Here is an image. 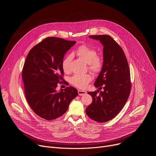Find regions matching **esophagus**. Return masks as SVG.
Here are the masks:
<instances>
[{
  "instance_id": "34e87169",
  "label": "esophagus",
  "mask_w": 156,
  "mask_h": 156,
  "mask_svg": "<svg viewBox=\"0 0 156 156\" xmlns=\"http://www.w3.org/2000/svg\"><path fill=\"white\" fill-rule=\"evenodd\" d=\"M78 92L79 96H83V95H84V94H86V91H82V90H79L78 91Z\"/></svg>"
}]
</instances>
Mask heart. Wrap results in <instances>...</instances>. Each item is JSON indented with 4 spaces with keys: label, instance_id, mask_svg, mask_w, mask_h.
Segmentation results:
<instances>
[{
    "label": "heart",
    "instance_id": "heart-1",
    "mask_svg": "<svg viewBox=\"0 0 156 156\" xmlns=\"http://www.w3.org/2000/svg\"><path fill=\"white\" fill-rule=\"evenodd\" d=\"M76 54L82 58L86 63H88V68L94 74L99 73L103 67V59L98 55L97 51L91 47L86 45H81L76 50ZM73 54L66 55L63 59L62 62V69L65 73L70 72L71 62L73 59ZM93 79L92 75L90 73L84 75H74L70 78V82L74 86L80 88L84 89L87 87L89 83H90Z\"/></svg>",
    "mask_w": 156,
    "mask_h": 156
}]
</instances>
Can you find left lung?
Masks as SVG:
<instances>
[{"instance_id": "8db88e82", "label": "left lung", "mask_w": 156, "mask_h": 156, "mask_svg": "<svg viewBox=\"0 0 156 156\" xmlns=\"http://www.w3.org/2000/svg\"><path fill=\"white\" fill-rule=\"evenodd\" d=\"M89 37L103 45L104 64L94 84L99 90L87 92L93 101L86 113L92 120L102 123L114 119L126 104L131 91L130 72L123 49L112 37L105 34ZM102 88L103 91H100Z\"/></svg>"}]
</instances>
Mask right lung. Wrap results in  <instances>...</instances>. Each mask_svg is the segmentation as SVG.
Segmentation results:
<instances>
[{
	"label": "right lung",
	"instance_id": "add662e5",
	"mask_svg": "<svg viewBox=\"0 0 156 156\" xmlns=\"http://www.w3.org/2000/svg\"><path fill=\"white\" fill-rule=\"evenodd\" d=\"M75 43L48 37L33 47L26 58L22 70L25 96L34 113L44 119L52 120L63 115L78 96L72 86L56 90L58 83L63 81L62 62L65 54Z\"/></svg>",
	"mask_w": 156,
	"mask_h": 156
}]
</instances>
